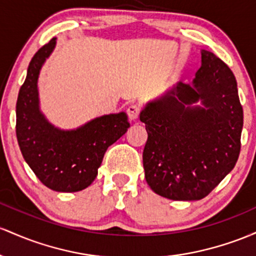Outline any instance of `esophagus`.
I'll use <instances>...</instances> for the list:
<instances>
[{"instance_id": "34e87169", "label": "esophagus", "mask_w": 256, "mask_h": 256, "mask_svg": "<svg viewBox=\"0 0 256 256\" xmlns=\"http://www.w3.org/2000/svg\"><path fill=\"white\" fill-rule=\"evenodd\" d=\"M127 114H128V117L130 120H136L140 114V106L136 104L130 105L127 108Z\"/></svg>"}]
</instances>
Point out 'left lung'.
<instances>
[{"mask_svg":"<svg viewBox=\"0 0 256 256\" xmlns=\"http://www.w3.org/2000/svg\"><path fill=\"white\" fill-rule=\"evenodd\" d=\"M200 54L192 84L179 82L140 114L148 132L145 179L152 191L173 200L208 196L240 151L243 108L234 74L212 52Z\"/></svg>","mask_w":256,"mask_h":256,"instance_id":"8db88e82","label":"left lung"}]
</instances>
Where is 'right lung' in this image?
Returning <instances> with one entry per match:
<instances>
[{"mask_svg":"<svg viewBox=\"0 0 256 256\" xmlns=\"http://www.w3.org/2000/svg\"><path fill=\"white\" fill-rule=\"evenodd\" d=\"M56 38L36 52L16 100V139L22 157L48 188L84 190L94 182L108 148L130 127L126 112L104 114L72 130H62L40 110L37 81Z\"/></svg>","mask_w":256,"mask_h":256,"instance_id":"add662e5","label":"right lung"}]
</instances>
